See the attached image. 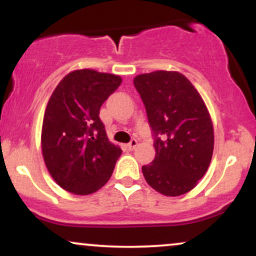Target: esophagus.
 <instances>
[{"mask_svg":"<svg viewBox=\"0 0 256 256\" xmlns=\"http://www.w3.org/2000/svg\"><path fill=\"white\" fill-rule=\"evenodd\" d=\"M137 146H138V142H137V140H132L131 142L128 143V144L126 146H128V150H134V149L136 148Z\"/></svg>","mask_w":256,"mask_h":256,"instance_id":"obj_1","label":"esophagus"}]
</instances>
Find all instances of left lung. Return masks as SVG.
<instances>
[{
	"label": "left lung",
	"instance_id": "obj_1",
	"mask_svg": "<svg viewBox=\"0 0 256 256\" xmlns=\"http://www.w3.org/2000/svg\"><path fill=\"white\" fill-rule=\"evenodd\" d=\"M154 131L155 158L142 167L146 183L165 196H180L198 183L214 149L212 118L204 98L177 71L134 78Z\"/></svg>",
	"mask_w": 256,
	"mask_h": 256
}]
</instances>
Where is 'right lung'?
Masks as SVG:
<instances>
[{
  "instance_id": "obj_1",
  "label": "right lung",
  "mask_w": 256,
  "mask_h": 256,
  "mask_svg": "<svg viewBox=\"0 0 256 256\" xmlns=\"http://www.w3.org/2000/svg\"><path fill=\"white\" fill-rule=\"evenodd\" d=\"M122 82L116 74L76 70L52 91L44 112L40 146L46 170L66 192L90 195L110 180L122 149L108 140L98 116Z\"/></svg>"
}]
</instances>
